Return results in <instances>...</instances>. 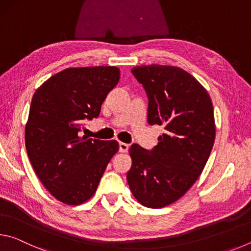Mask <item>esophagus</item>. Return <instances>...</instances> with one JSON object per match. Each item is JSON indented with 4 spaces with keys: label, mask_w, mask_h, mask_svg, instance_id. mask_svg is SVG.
Returning a JSON list of instances; mask_svg holds the SVG:
<instances>
[{
    "label": "esophagus",
    "mask_w": 251,
    "mask_h": 251,
    "mask_svg": "<svg viewBox=\"0 0 251 251\" xmlns=\"http://www.w3.org/2000/svg\"><path fill=\"white\" fill-rule=\"evenodd\" d=\"M128 144H125V143H120V151L121 152H127L128 151Z\"/></svg>",
    "instance_id": "esophagus-1"
}]
</instances>
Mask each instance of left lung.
I'll return each instance as SVG.
<instances>
[{"label":"left lung","instance_id":"left-lung-1","mask_svg":"<svg viewBox=\"0 0 251 251\" xmlns=\"http://www.w3.org/2000/svg\"><path fill=\"white\" fill-rule=\"evenodd\" d=\"M131 73L146 91L148 124L165 131L151 151L130 146L127 182L143 206L161 208L184 196L205 167L215 142L214 108L202 85L180 67L142 65Z\"/></svg>","mask_w":251,"mask_h":251}]
</instances>
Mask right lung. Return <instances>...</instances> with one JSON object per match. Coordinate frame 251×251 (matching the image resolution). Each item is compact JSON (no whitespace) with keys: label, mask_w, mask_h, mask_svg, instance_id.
Segmentation results:
<instances>
[{"label":"right lung","mask_w":251,"mask_h":251,"mask_svg":"<svg viewBox=\"0 0 251 251\" xmlns=\"http://www.w3.org/2000/svg\"><path fill=\"white\" fill-rule=\"evenodd\" d=\"M115 66L72 67L55 74L34 93L25 127L29 161L57 201L79 205L95 194L116 141L80 136L85 121L99 117L120 80Z\"/></svg>","instance_id":"add662e5"}]
</instances>
